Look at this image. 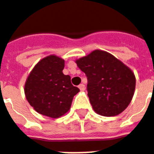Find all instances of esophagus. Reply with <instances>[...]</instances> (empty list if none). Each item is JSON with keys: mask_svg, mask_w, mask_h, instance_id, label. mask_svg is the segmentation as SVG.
Listing matches in <instances>:
<instances>
[{"mask_svg": "<svg viewBox=\"0 0 154 154\" xmlns=\"http://www.w3.org/2000/svg\"><path fill=\"white\" fill-rule=\"evenodd\" d=\"M79 88L81 90V91H84V90H85V85L83 84H79Z\"/></svg>", "mask_w": 154, "mask_h": 154, "instance_id": "esophagus-1", "label": "esophagus"}]
</instances>
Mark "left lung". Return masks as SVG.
I'll use <instances>...</instances> for the list:
<instances>
[{"label":"left lung","mask_w":154,"mask_h":154,"mask_svg":"<svg viewBox=\"0 0 154 154\" xmlns=\"http://www.w3.org/2000/svg\"><path fill=\"white\" fill-rule=\"evenodd\" d=\"M88 79L87 91L98 114L115 116L130 104L136 88L134 73L107 52L95 50L76 61Z\"/></svg>","instance_id":"left-lung-1"}]
</instances>
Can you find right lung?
I'll return each mask as SVG.
<instances>
[{
  "instance_id": "add662e5",
  "label": "right lung",
  "mask_w": 154,
  "mask_h": 154,
  "mask_svg": "<svg viewBox=\"0 0 154 154\" xmlns=\"http://www.w3.org/2000/svg\"><path fill=\"white\" fill-rule=\"evenodd\" d=\"M64 66V60L50 55L35 66L26 79V100L40 114L59 118L70 109L74 96L79 92L70 76L62 73Z\"/></svg>"
}]
</instances>
